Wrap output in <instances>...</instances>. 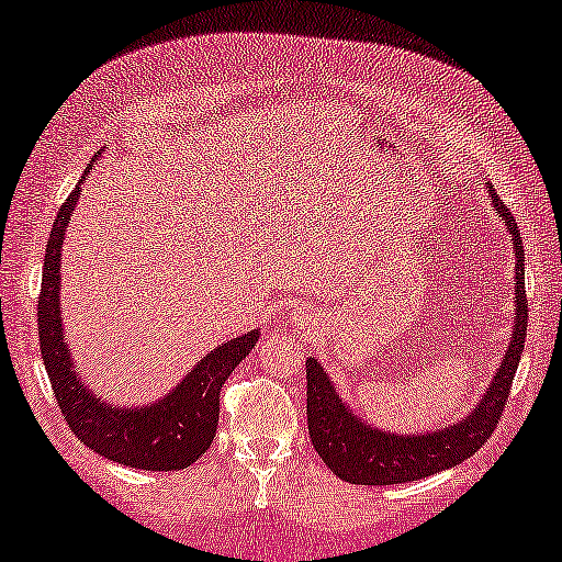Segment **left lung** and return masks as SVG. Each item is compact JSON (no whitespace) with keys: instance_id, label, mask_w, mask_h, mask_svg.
<instances>
[{"instance_id":"8db88e82","label":"left lung","mask_w":562,"mask_h":562,"mask_svg":"<svg viewBox=\"0 0 562 562\" xmlns=\"http://www.w3.org/2000/svg\"><path fill=\"white\" fill-rule=\"evenodd\" d=\"M494 199L498 217L506 222L514 240V256H517V317H514V335L509 348L504 350L502 366L491 379V386L475 409L460 422L437 429V432L402 435L386 432V429L371 427L358 414L345 406L333 381L317 360H306V422H310V437L314 450L325 460V465L337 479L358 483V486H391V483H409L427 479L448 468H456L475 456L494 435L502 422L506 398H509L514 373L521 360L527 337V294H525V248L517 220L506 210L502 196L488 187Z\"/></svg>"}]
</instances>
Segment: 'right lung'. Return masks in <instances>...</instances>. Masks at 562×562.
Instances as JSON below:
<instances>
[{
    "label": "right lung",
    "mask_w": 562,
    "mask_h": 562,
    "mask_svg": "<svg viewBox=\"0 0 562 562\" xmlns=\"http://www.w3.org/2000/svg\"><path fill=\"white\" fill-rule=\"evenodd\" d=\"M97 158L99 156H94V160ZM89 168L83 171L81 181L87 179ZM81 181L60 204L53 222L48 248H45L41 302H37V335H41L43 363L53 394L71 432L99 456L114 463L140 468V471H181L196 463L212 445L220 419V391L237 363L256 348L258 329L233 337L206 352L202 363L191 368L171 394L150 406L125 409V406L106 404L94 391H89L87 383L74 373L58 299L60 248H64L66 227L79 199Z\"/></svg>",
    "instance_id": "1"
}]
</instances>
